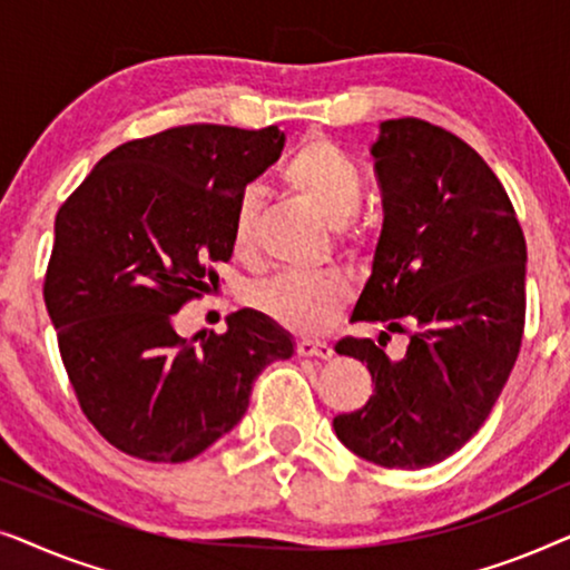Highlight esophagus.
Returning a JSON list of instances; mask_svg holds the SVG:
<instances>
[{"label": "esophagus", "mask_w": 570, "mask_h": 570, "mask_svg": "<svg viewBox=\"0 0 570 570\" xmlns=\"http://www.w3.org/2000/svg\"><path fill=\"white\" fill-rule=\"evenodd\" d=\"M295 353L301 357H318V361H330L332 357V345L326 342H314V340H298L295 342Z\"/></svg>", "instance_id": "esophagus-1"}]
</instances>
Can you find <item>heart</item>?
<instances>
[{
    "label": "heart",
    "mask_w": 570,
    "mask_h": 570,
    "mask_svg": "<svg viewBox=\"0 0 570 570\" xmlns=\"http://www.w3.org/2000/svg\"><path fill=\"white\" fill-rule=\"evenodd\" d=\"M283 184L306 202L334 228L353 220L363 202V170L350 155L326 137H308L283 168ZM259 197L246 189L236 202L230 223V246L238 259L256 252ZM353 287L345 277L283 275L252 291V303L269 322L303 337L324 334L345 314Z\"/></svg>",
    "instance_id": "b5f03b06"
}]
</instances>
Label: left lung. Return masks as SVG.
Listing matches in <instances>:
<instances>
[{"label":"left lung","mask_w":570,"mask_h":570,"mask_svg":"<svg viewBox=\"0 0 570 570\" xmlns=\"http://www.w3.org/2000/svg\"><path fill=\"white\" fill-rule=\"evenodd\" d=\"M384 194L373 272L353 322L410 337L400 361L379 342L334 350L365 363L373 394L334 417L353 454L386 470H423L480 431L519 357L527 316V240L509 194L464 139L404 116L373 145Z\"/></svg>","instance_id":"obj_1"}]
</instances>
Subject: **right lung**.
Instances as JSON below:
<instances>
[{
  "instance_id": "1",
  "label": "right lung",
  "mask_w": 570,
  "mask_h": 570,
  "mask_svg": "<svg viewBox=\"0 0 570 570\" xmlns=\"http://www.w3.org/2000/svg\"><path fill=\"white\" fill-rule=\"evenodd\" d=\"M283 145L277 127H170L100 158L59 207L46 311L82 415L124 454H202L244 417L264 365L293 355L254 311L223 334L174 326L233 256L236 202Z\"/></svg>"
}]
</instances>
